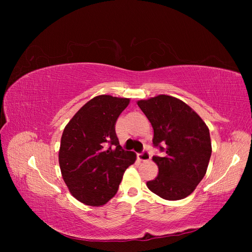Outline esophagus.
Wrapping results in <instances>:
<instances>
[{"mask_svg": "<svg viewBox=\"0 0 252 252\" xmlns=\"http://www.w3.org/2000/svg\"><path fill=\"white\" fill-rule=\"evenodd\" d=\"M138 158L140 159V161H142V162H147V161H149V159L151 158V155H150V152L148 151V150H143V152L142 154H140L139 156H138Z\"/></svg>", "mask_w": 252, "mask_h": 252, "instance_id": "34e87169", "label": "esophagus"}]
</instances>
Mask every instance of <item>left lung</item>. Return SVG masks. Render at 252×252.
I'll return each mask as SVG.
<instances>
[{
    "instance_id": "8db88e82",
    "label": "left lung",
    "mask_w": 252,
    "mask_h": 252,
    "mask_svg": "<svg viewBox=\"0 0 252 252\" xmlns=\"http://www.w3.org/2000/svg\"><path fill=\"white\" fill-rule=\"evenodd\" d=\"M154 128V146L164 152L155 156L158 177L147 182L152 192L169 201L193 192L207 171L211 157L209 129L193 109L170 95L159 94L138 101Z\"/></svg>"
}]
</instances>
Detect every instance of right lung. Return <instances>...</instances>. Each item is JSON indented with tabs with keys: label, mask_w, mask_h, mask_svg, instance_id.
I'll return each instance as SVG.
<instances>
[{
	"label": "right lung",
	"mask_w": 252,
	"mask_h": 252,
	"mask_svg": "<svg viewBox=\"0 0 252 252\" xmlns=\"http://www.w3.org/2000/svg\"><path fill=\"white\" fill-rule=\"evenodd\" d=\"M129 98L97 95L74 114L64 129L59 151L62 177L70 193L98 207L116 195L123 174L135 162L122 149L116 133L120 114Z\"/></svg>",
	"instance_id": "right-lung-1"
}]
</instances>
